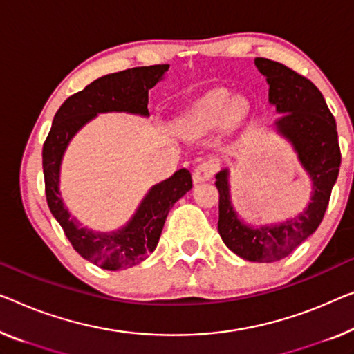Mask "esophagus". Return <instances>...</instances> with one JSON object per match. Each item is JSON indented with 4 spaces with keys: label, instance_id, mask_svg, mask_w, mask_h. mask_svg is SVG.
<instances>
[{
    "label": "esophagus",
    "instance_id": "1",
    "mask_svg": "<svg viewBox=\"0 0 354 354\" xmlns=\"http://www.w3.org/2000/svg\"><path fill=\"white\" fill-rule=\"evenodd\" d=\"M214 171H216V163L213 160L200 162L198 165L194 168V173H192L194 183L198 184V183L209 181V179L214 176Z\"/></svg>",
    "mask_w": 354,
    "mask_h": 354
}]
</instances>
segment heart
Returning <instances> with one entry per match:
<instances>
[{
  "label": "heart",
  "mask_w": 354,
  "mask_h": 354,
  "mask_svg": "<svg viewBox=\"0 0 354 354\" xmlns=\"http://www.w3.org/2000/svg\"><path fill=\"white\" fill-rule=\"evenodd\" d=\"M246 114L243 100H230V93L224 88H214L200 97L187 113L183 115L181 124L192 133H203L219 124L225 122L229 127L241 124Z\"/></svg>",
  "instance_id": "1"
}]
</instances>
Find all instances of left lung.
<instances>
[{
	"label": "left lung",
	"instance_id": "obj_1",
	"mask_svg": "<svg viewBox=\"0 0 354 354\" xmlns=\"http://www.w3.org/2000/svg\"><path fill=\"white\" fill-rule=\"evenodd\" d=\"M254 65L268 84V103L281 114L273 130L292 146L312 183V194L307 207L294 218L277 224H248L234 208L229 168H223L216 173L218 230L225 246L241 259L275 262L291 254L318 229L339 176L342 156L335 119L315 84L278 62L257 57Z\"/></svg>",
	"mask_w": 354,
	"mask_h": 354
}]
</instances>
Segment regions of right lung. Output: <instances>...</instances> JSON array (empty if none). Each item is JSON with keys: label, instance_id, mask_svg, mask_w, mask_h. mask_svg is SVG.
<instances>
[{"label": "right lung", "instance_id": "obj_1", "mask_svg": "<svg viewBox=\"0 0 354 354\" xmlns=\"http://www.w3.org/2000/svg\"><path fill=\"white\" fill-rule=\"evenodd\" d=\"M168 68L170 65L130 68L88 84L84 91L66 98L57 111L42 146V170L50 213L79 254L104 270L133 267L156 250L168 211L192 189L191 171L181 168L165 181L154 184L122 227L95 232L82 227L63 202L60 192L63 156L77 131L98 114L127 113L149 118V91L165 77Z\"/></svg>", "mask_w": 354, "mask_h": 354}]
</instances>
